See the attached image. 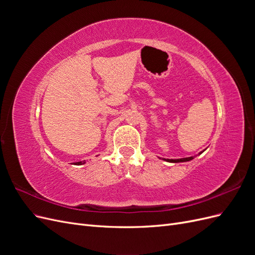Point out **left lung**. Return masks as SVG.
I'll return each mask as SVG.
<instances>
[{
	"label": "left lung",
	"mask_w": 255,
	"mask_h": 255,
	"mask_svg": "<svg viewBox=\"0 0 255 255\" xmlns=\"http://www.w3.org/2000/svg\"><path fill=\"white\" fill-rule=\"evenodd\" d=\"M203 152V151H202ZM202 152H200L199 154H201ZM195 156H190V157H184V158H177V159H169V158H163L166 161H169V163H184V161H189L191 159H194Z\"/></svg>",
	"instance_id": "8db88e82"
}]
</instances>
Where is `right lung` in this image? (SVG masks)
<instances>
[{
  "label": "right lung",
  "instance_id": "add662e5",
  "mask_svg": "<svg viewBox=\"0 0 255 255\" xmlns=\"http://www.w3.org/2000/svg\"><path fill=\"white\" fill-rule=\"evenodd\" d=\"M85 163H86V161L83 160V161H78V163H74V164H75V165H84Z\"/></svg>",
  "mask_w": 255,
  "mask_h": 255
}]
</instances>
